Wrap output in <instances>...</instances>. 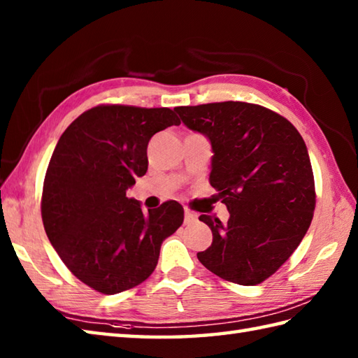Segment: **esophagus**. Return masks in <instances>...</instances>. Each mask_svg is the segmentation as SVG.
Returning a JSON list of instances; mask_svg holds the SVG:
<instances>
[{"label":"esophagus","instance_id":"34e87169","mask_svg":"<svg viewBox=\"0 0 358 358\" xmlns=\"http://www.w3.org/2000/svg\"><path fill=\"white\" fill-rule=\"evenodd\" d=\"M195 218H196V214H194L192 210H189V209L185 210V223H191Z\"/></svg>","mask_w":358,"mask_h":358}]
</instances>
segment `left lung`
<instances>
[{
  "label": "left lung",
  "mask_w": 358,
  "mask_h": 358,
  "mask_svg": "<svg viewBox=\"0 0 358 358\" xmlns=\"http://www.w3.org/2000/svg\"><path fill=\"white\" fill-rule=\"evenodd\" d=\"M175 110L187 129L209 140V183L229 210L227 223L200 215L210 227L212 245L196 257L232 283H262L299 248L313 222L315 187L305 141L286 118L258 104L224 101Z\"/></svg>",
  "instance_id": "1"
}]
</instances>
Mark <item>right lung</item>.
Instances as JSON below:
<instances>
[{
	"mask_svg": "<svg viewBox=\"0 0 358 358\" xmlns=\"http://www.w3.org/2000/svg\"><path fill=\"white\" fill-rule=\"evenodd\" d=\"M178 124L167 108L96 106L59 136L44 178L43 224L63 263L98 292L113 295L146 280L162 243L183 223L177 201L144 214L126 196L148 171L149 140Z\"/></svg>",
	"mask_w": 358,
	"mask_h": 358,
	"instance_id": "obj_1",
	"label": "right lung"
}]
</instances>
